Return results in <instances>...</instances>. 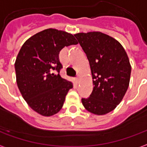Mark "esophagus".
Segmentation results:
<instances>
[{
  "instance_id": "34e87169",
  "label": "esophagus",
  "mask_w": 147,
  "mask_h": 147,
  "mask_svg": "<svg viewBox=\"0 0 147 147\" xmlns=\"http://www.w3.org/2000/svg\"><path fill=\"white\" fill-rule=\"evenodd\" d=\"M80 80H81V76H78L76 79V83H80Z\"/></svg>"
}]
</instances>
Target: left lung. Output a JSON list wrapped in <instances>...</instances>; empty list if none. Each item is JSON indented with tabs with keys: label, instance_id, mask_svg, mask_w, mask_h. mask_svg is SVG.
<instances>
[{
	"label": "left lung",
	"instance_id": "1",
	"mask_svg": "<svg viewBox=\"0 0 147 147\" xmlns=\"http://www.w3.org/2000/svg\"><path fill=\"white\" fill-rule=\"evenodd\" d=\"M74 35L89 61L94 85L82 103L93 114L109 113L120 104L129 86L131 66L126 51L117 40L99 31Z\"/></svg>",
	"mask_w": 147,
	"mask_h": 147
}]
</instances>
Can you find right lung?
I'll return each instance as SVG.
<instances>
[{
    "label": "right lung",
    "mask_w": 147,
    "mask_h": 147,
    "mask_svg": "<svg viewBox=\"0 0 147 147\" xmlns=\"http://www.w3.org/2000/svg\"><path fill=\"white\" fill-rule=\"evenodd\" d=\"M74 35L64 30L46 29L24 42L15 62L18 88L27 105L42 116L57 113L73 83L59 74V53L76 45ZM58 74H55V71Z\"/></svg>",
    "instance_id": "add662e5"
}]
</instances>
